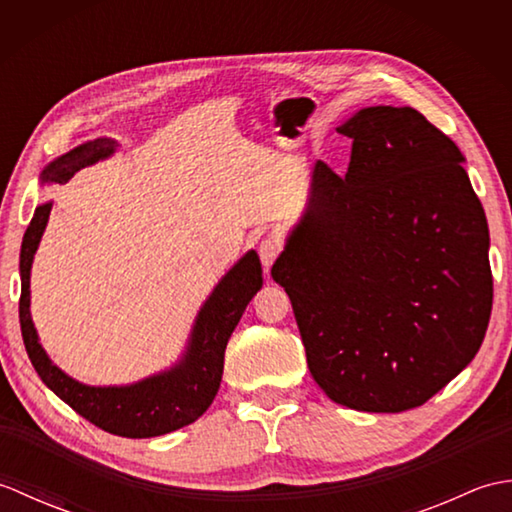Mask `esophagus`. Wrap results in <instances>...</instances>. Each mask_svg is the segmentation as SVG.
I'll return each mask as SVG.
<instances>
[{"instance_id": "esophagus-1", "label": "esophagus", "mask_w": 512, "mask_h": 512, "mask_svg": "<svg viewBox=\"0 0 512 512\" xmlns=\"http://www.w3.org/2000/svg\"><path fill=\"white\" fill-rule=\"evenodd\" d=\"M279 255H281L279 239H275V237L262 239V244H259V259H262V264H264L266 270L275 264V259H277Z\"/></svg>"}]
</instances>
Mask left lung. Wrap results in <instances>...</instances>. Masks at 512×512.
Instances as JSON below:
<instances>
[{
  "instance_id": "obj_1",
  "label": "left lung",
  "mask_w": 512,
  "mask_h": 512,
  "mask_svg": "<svg viewBox=\"0 0 512 512\" xmlns=\"http://www.w3.org/2000/svg\"><path fill=\"white\" fill-rule=\"evenodd\" d=\"M345 176L323 160L270 275L312 378L356 411L420 407L480 350L493 308L488 224L464 156L413 107L356 112Z\"/></svg>"
}]
</instances>
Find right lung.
<instances>
[{
    "label": "right lung",
    "instance_id": "obj_1",
    "mask_svg": "<svg viewBox=\"0 0 512 512\" xmlns=\"http://www.w3.org/2000/svg\"><path fill=\"white\" fill-rule=\"evenodd\" d=\"M114 140L99 138L76 147L50 162L43 180L68 182L76 171L110 156ZM52 204L37 206L21 242L19 273V323L32 367L43 383L96 427L123 438H154L198 420L209 409L224 372V350L248 301L262 288V264L255 250L246 253L215 286L198 314L189 350L182 361L165 374L151 376L129 387H88L65 376L39 345L30 319V266Z\"/></svg>",
    "mask_w": 512,
    "mask_h": 512
}]
</instances>
